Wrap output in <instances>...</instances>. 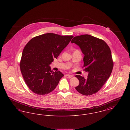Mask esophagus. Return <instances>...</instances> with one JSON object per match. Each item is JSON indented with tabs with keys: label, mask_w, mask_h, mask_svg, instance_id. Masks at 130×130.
<instances>
[{
	"label": "esophagus",
	"mask_w": 130,
	"mask_h": 130,
	"mask_svg": "<svg viewBox=\"0 0 130 130\" xmlns=\"http://www.w3.org/2000/svg\"><path fill=\"white\" fill-rule=\"evenodd\" d=\"M65 76L67 78H71V77H73V76L72 75H70V74H66Z\"/></svg>",
	"instance_id": "obj_1"
}]
</instances>
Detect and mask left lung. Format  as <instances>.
<instances>
[{
	"label": "left lung",
	"mask_w": 130,
	"mask_h": 130,
	"mask_svg": "<svg viewBox=\"0 0 130 130\" xmlns=\"http://www.w3.org/2000/svg\"><path fill=\"white\" fill-rule=\"evenodd\" d=\"M72 43L78 45L84 54V70L88 73L85 79L79 75L75 77L79 84L75 89L81 94L90 95L99 91L111 74L113 63L111 52L104 41L89 35L75 37Z\"/></svg>",
	"instance_id": "left-lung-1"
}]
</instances>
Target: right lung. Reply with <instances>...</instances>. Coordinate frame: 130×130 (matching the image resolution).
Instances as JSON below:
<instances>
[{
    "mask_svg": "<svg viewBox=\"0 0 130 130\" xmlns=\"http://www.w3.org/2000/svg\"><path fill=\"white\" fill-rule=\"evenodd\" d=\"M73 37L47 33L32 38L26 44L20 68L26 84L32 92L45 95L55 89L64 74L60 71L53 72L50 65Z\"/></svg>",
    "mask_w": 130,
    "mask_h": 130,
    "instance_id": "obj_1",
    "label": "right lung"
}]
</instances>
